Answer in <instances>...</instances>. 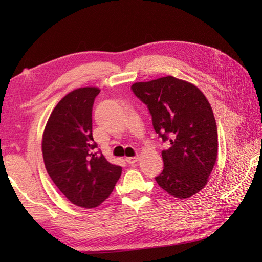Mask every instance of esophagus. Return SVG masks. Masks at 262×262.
Returning a JSON list of instances; mask_svg holds the SVG:
<instances>
[{"instance_id": "obj_1", "label": "esophagus", "mask_w": 262, "mask_h": 262, "mask_svg": "<svg viewBox=\"0 0 262 262\" xmlns=\"http://www.w3.org/2000/svg\"><path fill=\"white\" fill-rule=\"evenodd\" d=\"M126 161L128 164H134L138 161V157H129V158H126Z\"/></svg>"}]
</instances>
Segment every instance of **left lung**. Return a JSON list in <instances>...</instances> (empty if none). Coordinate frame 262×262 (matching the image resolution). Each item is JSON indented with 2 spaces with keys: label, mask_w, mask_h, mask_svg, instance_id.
<instances>
[{
  "label": "left lung",
  "mask_w": 262,
  "mask_h": 262,
  "mask_svg": "<svg viewBox=\"0 0 262 262\" xmlns=\"http://www.w3.org/2000/svg\"><path fill=\"white\" fill-rule=\"evenodd\" d=\"M147 105L154 130L171 147L162 151L164 168L155 178L170 196L186 199L207 185L219 153L217 126L208 100L192 83L164 76L132 85Z\"/></svg>",
  "instance_id": "obj_1"
}]
</instances>
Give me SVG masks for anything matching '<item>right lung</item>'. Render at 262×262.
Here are the masks:
<instances>
[{"label":"right lung","mask_w":262,"mask_h":262,"mask_svg":"<svg viewBox=\"0 0 262 262\" xmlns=\"http://www.w3.org/2000/svg\"><path fill=\"white\" fill-rule=\"evenodd\" d=\"M99 88H79L56 104L42 134L43 163L49 177L72 204L97 207L113 192L121 166L96 152L92 107Z\"/></svg>","instance_id":"1"}]
</instances>
